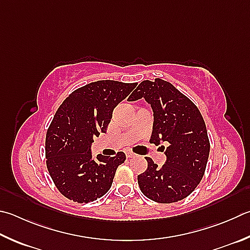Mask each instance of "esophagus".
<instances>
[{
    "label": "esophagus",
    "mask_w": 250,
    "mask_h": 250,
    "mask_svg": "<svg viewBox=\"0 0 250 250\" xmlns=\"http://www.w3.org/2000/svg\"><path fill=\"white\" fill-rule=\"evenodd\" d=\"M125 156H126V158H133V157H135V154L133 152L128 151V152H125Z\"/></svg>",
    "instance_id": "obj_1"
}]
</instances>
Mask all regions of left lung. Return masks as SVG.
I'll use <instances>...</instances> for the list:
<instances>
[{"mask_svg":"<svg viewBox=\"0 0 250 250\" xmlns=\"http://www.w3.org/2000/svg\"><path fill=\"white\" fill-rule=\"evenodd\" d=\"M144 97L154 115L149 142L166 141V163L162 167L146 157L147 169L138 176L145 197L158 203L183 200L200 184L206 171L210 141L200 110L169 82L143 81L130 95L133 102Z\"/></svg>","mask_w":250,"mask_h":250,"instance_id":"8db88e82","label":"left lung"}]
</instances>
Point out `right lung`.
Returning a JSON list of instances; mask_svg holds the SVG:
<instances>
[{
    "label": "right lung",
    "instance_id": "1",
    "mask_svg": "<svg viewBox=\"0 0 250 250\" xmlns=\"http://www.w3.org/2000/svg\"><path fill=\"white\" fill-rule=\"evenodd\" d=\"M137 83L104 80L75 89L59 107L46 135L47 168L57 189L78 203L97 200L110 189L118 166L125 154L97 155L90 144L105 133L112 111Z\"/></svg>",
    "mask_w": 250,
    "mask_h": 250
}]
</instances>
